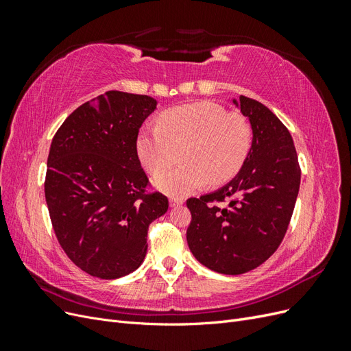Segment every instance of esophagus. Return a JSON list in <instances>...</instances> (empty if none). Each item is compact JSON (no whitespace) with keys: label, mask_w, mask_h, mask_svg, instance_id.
<instances>
[{"label":"esophagus","mask_w":351,"mask_h":351,"mask_svg":"<svg viewBox=\"0 0 351 351\" xmlns=\"http://www.w3.org/2000/svg\"><path fill=\"white\" fill-rule=\"evenodd\" d=\"M184 200L182 197H169V206L171 208H176V206H180L183 205Z\"/></svg>","instance_id":"obj_1"}]
</instances>
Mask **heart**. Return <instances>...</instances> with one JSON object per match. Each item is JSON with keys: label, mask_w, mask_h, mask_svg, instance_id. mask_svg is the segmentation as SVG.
<instances>
[{"label": "heart", "mask_w": 351, "mask_h": 351, "mask_svg": "<svg viewBox=\"0 0 351 351\" xmlns=\"http://www.w3.org/2000/svg\"><path fill=\"white\" fill-rule=\"evenodd\" d=\"M249 123L215 102L200 101L164 111L156 125L141 130L136 151L146 171L156 174L171 165L182 149L183 165L155 177L162 192L184 196L208 184L234 177L250 151Z\"/></svg>", "instance_id": "obj_1"}]
</instances>
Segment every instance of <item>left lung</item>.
<instances>
[{
    "label": "left lung",
    "mask_w": 351,
    "mask_h": 351,
    "mask_svg": "<svg viewBox=\"0 0 351 351\" xmlns=\"http://www.w3.org/2000/svg\"><path fill=\"white\" fill-rule=\"evenodd\" d=\"M249 117L253 141L240 173L205 196L190 197L187 244L206 268L239 275L259 267L278 249L294 210L300 165L290 132L259 101H234ZM228 202L226 208L214 203Z\"/></svg>",
    "instance_id": "left-lung-1"
}]
</instances>
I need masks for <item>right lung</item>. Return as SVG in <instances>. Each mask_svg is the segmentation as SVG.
I'll return each mask as SVG.
<instances>
[{"mask_svg":"<svg viewBox=\"0 0 351 351\" xmlns=\"http://www.w3.org/2000/svg\"><path fill=\"white\" fill-rule=\"evenodd\" d=\"M156 101L108 90L74 110L51 143L45 199L52 228L69 259L104 280L141 267L147 228L168 199L149 192L136 139Z\"/></svg>","mask_w":351,"mask_h":351,"instance_id":"1","label":"right lung"}]
</instances>
